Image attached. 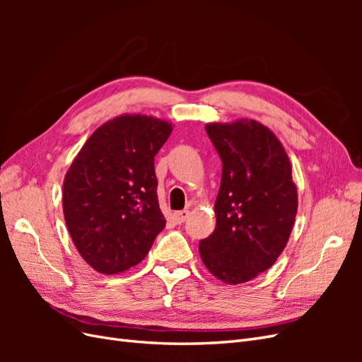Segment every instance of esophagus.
I'll list each match as a JSON object with an SVG mask.
<instances>
[{
  "label": "esophagus",
  "mask_w": 362,
  "mask_h": 362,
  "mask_svg": "<svg viewBox=\"0 0 362 362\" xmlns=\"http://www.w3.org/2000/svg\"><path fill=\"white\" fill-rule=\"evenodd\" d=\"M189 214H190V211H189V210H182V211H178V213H175V214H173V218H175V222H177L178 225L184 223L185 221H187V217H189Z\"/></svg>",
  "instance_id": "esophagus-1"
}]
</instances>
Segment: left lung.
<instances>
[{
    "instance_id": "obj_1",
    "label": "left lung",
    "mask_w": 362,
    "mask_h": 362,
    "mask_svg": "<svg viewBox=\"0 0 362 362\" xmlns=\"http://www.w3.org/2000/svg\"><path fill=\"white\" fill-rule=\"evenodd\" d=\"M223 168L214 204V233L199 242L211 275L243 284L270 269L291 234L298 189L278 137L254 119L206 124Z\"/></svg>"
}]
</instances>
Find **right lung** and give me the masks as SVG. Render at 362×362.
Wrapping results in <instances>:
<instances>
[{
  "mask_svg": "<svg viewBox=\"0 0 362 362\" xmlns=\"http://www.w3.org/2000/svg\"><path fill=\"white\" fill-rule=\"evenodd\" d=\"M170 133L166 120L120 115L93 131L64 175V222L96 272L116 275L139 264L166 226L154 157Z\"/></svg>",
  "mask_w": 362,
  "mask_h": 362,
  "instance_id": "right-lung-1",
  "label": "right lung"
}]
</instances>
